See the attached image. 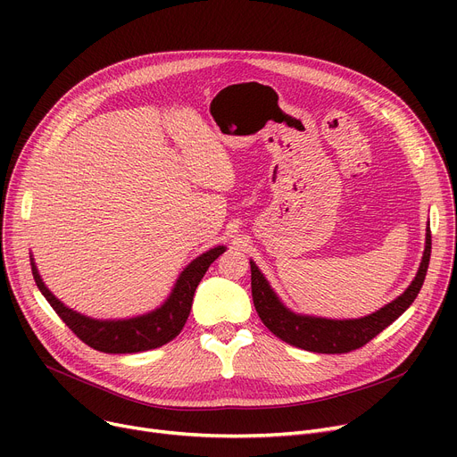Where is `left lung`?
<instances>
[{
	"label": "left lung",
	"mask_w": 457,
	"mask_h": 457,
	"mask_svg": "<svg viewBox=\"0 0 457 457\" xmlns=\"http://www.w3.org/2000/svg\"><path fill=\"white\" fill-rule=\"evenodd\" d=\"M431 253V233L426 231V246L419 272L411 285L393 302L374 311L372 315L361 319H324L300 315L285 307L279 296L274 293L267 278L259 267L250 261L252 269V298L259 319L276 337L296 348L317 353H346L365 346L379 331L393 324L403 311L410 307L424 283Z\"/></svg>",
	"instance_id": "8db88e82"
}]
</instances>
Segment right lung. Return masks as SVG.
I'll list each match as a JSON object with an SVG mask.
<instances>
[{
  "mask_svg": "<svg viewBox=\"0 0 457 457\" xmlns=\"http://www.w3.org/2000/svg\"><path fill=\"white\" fill-rule=\"evenodd\" d=\"M224 252L226 246H214L205 253L198 255L196 259H192L176 279L172 293L168 295V298L157 309L150 311L146 315L118 320L92 319L64 305L44 285L33 261V255L29 257L38 291L44 295L47 302H50V305L55 309V313L62 319V322L74 331L85 345L105 353H135L159 348L178 337L188 319L192 298H195L198 283L211 267V262Z\"/></svg>",
  "mask_w": 457,
  "mask_h": 457,
  "instance_id": "add662e5",
  "label": "right lung"
}]
</instances>
